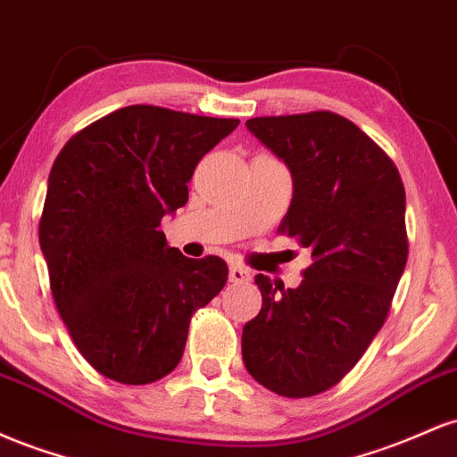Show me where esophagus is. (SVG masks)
<instances>
[{
    "mask_svg": "<svg viewBox=\"0 0 457 457\" xmlns=\"http://www.w3.org/2000/svg\"><path fill=\"white\" fill-rule=\"evenodd\" d=\"M229 281L232 283H249L251 281V272L245 269V266H229Z\"/></svg>",
    "mask_w": 457,
    "mask_h": 457,
    "instance_id": "obj_1",
    "label": "esophagus"
}]
</instances>
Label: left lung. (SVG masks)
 I'll return each mask as SVG.
<instances>
[{
	"instance_id": "obj_1",
	"label": "left lung",
	"mask_w": 457,
	"mask_h": 457,
	"mask_svg": "<svg viewBox=\"0 0 457 457\" xmlns=\"http://www.w3.org/2000/svg\"><path fill=\"white\" fill-rule=\"evenodd\" d=\"M290 167L295 195L277 232L312 251L296 290L258 275L262 309L243 328V361L283 397L330 389L385 324L408 260L406 191L395 162L344 115L246 120Z\"/></svg>"
}]
</instances>
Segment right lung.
<instances>
[{
	"label": "right lung",
	"instance_id": "1",
	"mask_svg": "<svg viewBox=\"0 0 457 457\" xmlns=\"http://www.w3.org/2000/svg\"><path fill=\"white\" fill-rule=\"evenodd\" d=\"M238 122L130 104L57 154L40 249L68 335L104 378L150 385L174 371L193 313L223 290L228 264L167 246L161 219L185 206L197 162Z\"/></svg>",
	"mask_w": 457,
	"mask_h": 457
}]
</instances>
